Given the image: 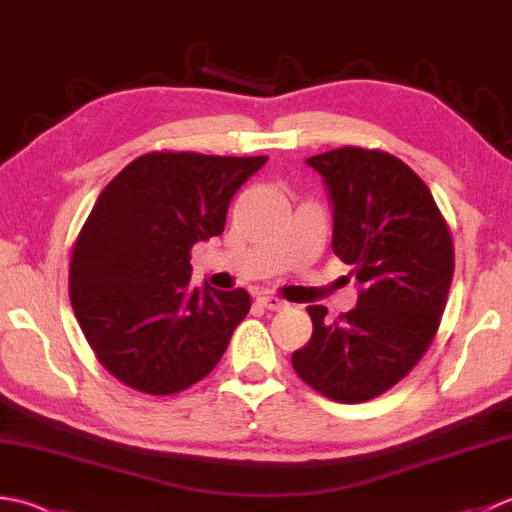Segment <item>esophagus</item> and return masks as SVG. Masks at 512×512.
<instances>
[{
  "instance_id": "esophagus-1",
  "label": "esophagus",
  "mask_w": 512,
  "mask_h": 512,
  "mask_svg": "<svg viewBox=\"0 0 512 512\" xmlns=\"http://www.w3.org/2000/svg\"><path fill=\"white\" fill-rule=\"evenodd\" d=\"M257 302H259V306H264L268 310H282V308H286L284 299H279L275 295H262V297H257Z\"/></svg>"
}]
</instances>
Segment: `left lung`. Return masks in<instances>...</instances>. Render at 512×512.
I'll list each match as a JSON object with an SVG mask.
<instances>
[{
  "label": "left lung",
  "mask_w": 512,
  "mask_h": 512,
  "mask_svg": "<svg viewBox=\"0 0 512 512\" xmlns=\"http://www.w3.org/2000/svg\"><path fill=\"white\" fill-rule=\"evenodd\" d=\"M333 204V250L353 266L357 306L326 322L308 306L313 337L295 373L342 404L393 388L422 359L453 282V239L428 186L397 157L344 146L308 157Z\"/></svg>",
  "instance_id": "obj_1"
}]
</instances>
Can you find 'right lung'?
<instances>
[{
    "label": "right lung",
    "instance_id": "obj_1",
    "mask_svg": "<svg viewBox=\"0 0 512 512\" xmlns=\"http://www.w3.org/2000/svg\"><path fill=\"white\" fill-rule=\"evenodd\" d=\"M266 162L148 153L97 197L70 257V304L122 384L173 395L222 359L250 295L190 284V248L224 233L230 199Z\"/></svg>",
    "mask_w": 512,
    "mask_h": 512
}]
</instances>
